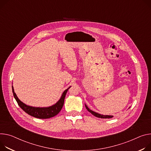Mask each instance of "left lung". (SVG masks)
I'll return each mask as SVG.
<instances>
[{
  "instance_id": "1",
  "label": "left lung",
  "mask_w": 151,
  "mask_h": 151,
  "mask_svg": "<svg viewBox=\"0 0 151 151\" xmlns=\"http://www.w3.org/2000/svg\"><path fill=\"white\" fill-rule=\"evenodd\" d=\"M85 106L86 107V109H87V110L91 113L92 114L93 116H96V117H99V118H102V119H110V118H112L113 116H108V115H103V114H101L99 113H96L92 110H91L90 109L88 108V107L87 106V105L85 104ZM130 108V107H129Z\"/></svg>"
}]
</instances>
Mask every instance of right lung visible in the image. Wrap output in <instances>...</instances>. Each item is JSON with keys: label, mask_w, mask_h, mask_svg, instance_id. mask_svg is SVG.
<instances>
[{"label": "right lung", "mask_w": 151, "mask_h": 151, "mask_svg": "<svg viewBox=\"0 0 151 151\" xmlns=\"http://www.w3.org/2000/svg\"><path fill=\"white\" fill-rule=\"evenodd\" d=\"M70 88V87L64 90L59 101L54 105L47 107H34L29 105H27L23 102H22L17 96L16 93L14 92V87L13 86H12L14 97L15 99L16 100L19 106L27 114L38 119H49L57 115L61 110L64 105L65 94L68 88Z\"/></svg>", "instance_id": "add662e5"}]
</instances>
